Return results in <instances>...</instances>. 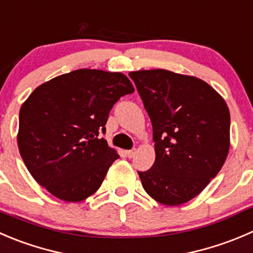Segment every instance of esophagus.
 Returning <instances> with one entry per match:
<instances>
[{
  "instance_id": "1",
  "label": "esophagus",
  "mask_w": 253,
  "mask_h": 253,
  "mask_svg": "<svg viewBox=\"0 0 253 253\" xmlns=\"http://www.w3.org/2000/svg\"><path fill=\"white\" fill-rule=\"evenodd\" d=\"M134 154H136V149H129V151H126V156L128 157V158H132Z\"/></svg>"
}]
</instances>
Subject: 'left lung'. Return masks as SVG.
<instances>
[{
	"mask_svg": "<svg viewBox=\"0 0 253 253\" xmlns=\"http://www.w3.org/2000/svg\"><path fill=\"white\" fill-rule=\"evenodd\" d=\"M153 127L156 161L138 171L144 190L168 207L192 200L216 176L230 149L225 100L195 77L164 69L131 72Z\"/></svg>",
	"mask_w": 253,
	"mask_h": 253,
	"instance_id": "8db88e82",
	"label": "left lung"
}]
</instances>
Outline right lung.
Returning a JSON list of instances; mask_svg holds the SVG:
<instances>
[{
	"label": "right lung",
	"mask_w": 253,
	"mask_h": 253,
	"mask_svg": "<svg viewBox=\"0 0 253 253\" xmlns=\"http://www.w3.org/2000/svg\"><path fill=\"white\" fill-rule=\"evenodd\" d=\"M134 87L122 73L79 69L39 85L19 110V153L50 194L78 203L101 186L119 158L100 134L112 106Z\"/></svg>",
	"instance_id": "obj_1"
}]
</instances>
